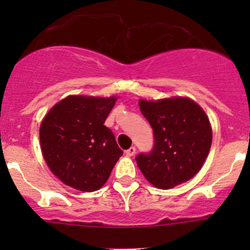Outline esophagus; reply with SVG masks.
<instances>
[{
  "mask_svg": "<svg viewBox=\"0 0 250 250\" xmlns=\"http://www.w3.org/2000/svg\"><path fill=\"white\" fill-rule=\"evenodd\" d=\"M135 151L137 150H135L134 146H132V147H129L127 151H125V155H127L128 157H132V156L135 155Z\"/></svg>",
  "mask_w": 250,
  "mask_h": 250,
  "instance_id": "esophagus-1",
  "label": "esophagus"
}]
</instances>
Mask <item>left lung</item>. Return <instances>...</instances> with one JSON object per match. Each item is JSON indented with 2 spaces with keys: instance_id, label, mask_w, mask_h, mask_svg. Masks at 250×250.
Instances as JSON below:
<instances>
[{
  "instance_id": "left-lung-1",
  "label": "left lung",
  "mask_w": 250,
  "mask_h": 250,
  "mask_svg": "<svg viewBox=\"0 0 250 250\" xmlns=\"http://www.w3.org/2000/svg\"><path fill=\"white\" fill-rule=\"evenodd\" d=\"M139 106L155 138L152 150L135 157L144 176L162 190L193 178L202 168L213 138L202 107L181 97L140 100Z\"/></svg>"
}]
</instances>
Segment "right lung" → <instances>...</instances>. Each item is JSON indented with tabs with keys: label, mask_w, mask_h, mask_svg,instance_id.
<instances>
[{
	"label": "right lung",
	"mask_w": 250,
	"mask_h": 250,
	"mask_svg": "<svg viewBox=\"0 0 250 250\" xmlns=\"http://www.w3.org/2000/svg\"><path fill=\"white\" fill-rule=\"evenodd\" d=\"M117 98L70 95L55 104L40 127L42 153L65 185L97 191L109 179L123 151L104 125Z\"/></svg>",
	"instance_id": "1"
}]
</instances>
